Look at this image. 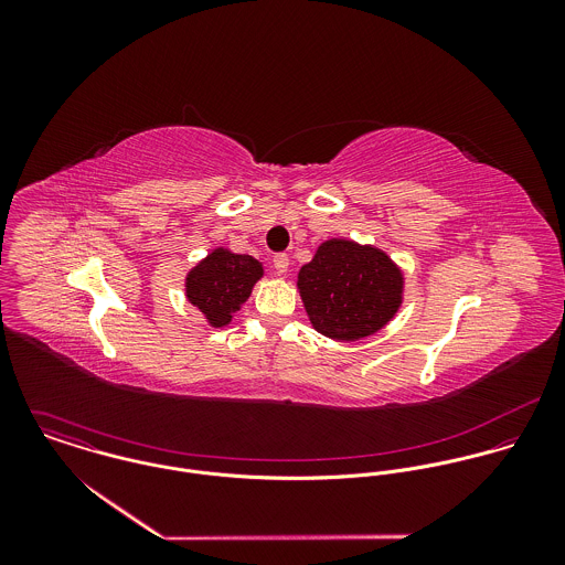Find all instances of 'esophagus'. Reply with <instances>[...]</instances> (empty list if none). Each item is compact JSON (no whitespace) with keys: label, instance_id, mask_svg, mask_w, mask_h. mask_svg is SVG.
<instances>
[{"label":"esophagus","instance_id":"esophagus-1","mask_svg":"<svg viewBox=\"0 0 565 565\" xmlns=\"http://www.w3.org/2000/svg\"><path fill=\"white\" fill-rule=\"evenodd\" d=\"M274 269H276L278 274H285V271L289 269V256H287V254H276V256H274Z\"/></svg>","mask_w":565,"mask_h":565}]
</instances>
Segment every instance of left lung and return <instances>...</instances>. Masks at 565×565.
Wrapping results in <instances>:
<instances>
[{"label":"left lung","instance_id":"left-lung-1","mask_svg":"<svg viewBox=\"0 0 565 565\" xmlns=\"http://www.w3.org/2000/svg\"><path fill=\"white\" fill-rule=\"evenodd\" d=\"M298 287L318 332L354 341L394 318L401 307L403 274L381 249L330 239L300 269Z\"/></svg>","mask_w":565,"mask_h":565}]
</instances>
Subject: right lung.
Segmentation results:
<instances>
[{
  "label": "right lung",
  "instance_id": "1",
  "mask_svg": "<svg viewBox=\"0 0 565 565\" xmlns=\"http://www.w3.org/2000/svg\"><path fill=\"white\" fill-rule=\"evenodd\" d=\"M260 276L263 267L256 258L215 249L189 271L186 298L213 326H226Z\"/></svg>",
  "mask_w": 565,
  "mask_h": 565
}]
</instances>
